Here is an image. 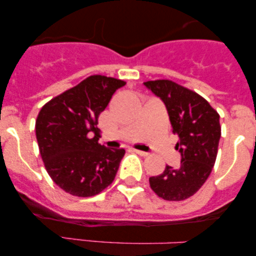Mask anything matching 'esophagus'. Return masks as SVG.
I'll use <instances>...</instances> for the list:
<instances>
[{
    "label": "esophagus",
    "instance_id": "obj_1",
    "mask_svg": "<svg viewBox=\"0 0 256 256\" xmlns=\"http://www.w3.org/2000/svg\"><path fill=\"white\" fill-rule=\"evenodd\" d=\"M132 150H134V152H137V154L140 155V156H148L149 155V152H143V150H138V149H132Z\"/></svg>",
    "mask_w": 256,
    "mask_h": 256
}]
</instances>
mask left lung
<instances>
[{"label": "left lung", "mask_w": 256, "mask_h": 256, "mask_svg": "<svg viewBox=\"0 0 256 256\" xmlns=\"http://www.w3.org/2000/svg\"><path fill=\"white\" fill-rule=\"evenodd\" d=\"M166 106L173 134H178L176 148L180 165L166 166L161 174L149 178L158 198L182 201L192 196L210 177L218 154L222 128L219 114L204 98L167 79L143 83Z\"/></svg>", "instance_id": "obj_1"}]
</instances>
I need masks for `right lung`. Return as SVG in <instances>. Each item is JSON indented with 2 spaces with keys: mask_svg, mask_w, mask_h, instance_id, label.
I'll use <instances>...</instances> for the list:
<instances>
[{
  "mask_svg": "<svg viewBox=\"0 0 256 256\" xmlns=\"http://www.w3.org/2000/svg\"><path fill=\"white\" fill-rule=\"evenodd\" d=\"M125 84L120 79L90 76L50 100L38 113L40 156L54 183L66 192L95 196L116 178L125 149L100 144L98 124L113 94Z\"/></svg>",
  "mask_w": 256,
  "mask_h": 256,
  "instance_id": "right-lung-1",
  "label": "right lung"
}]
</instances>
